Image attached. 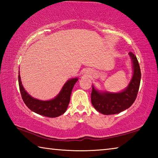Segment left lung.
<instances>
[{"mask_svg":"<svg viewBox=\"0 0 158 158\" xmlns=\"http://www.w3.org/2000/svg\"><path fill=\"white\" fill-rule=\"evenodd\" d=\"M133 63L134 73L129 85L118 93H99L92 87L91 102L98 111L105 115L118 114L131 106L137 98L141 81V69L137 57L129 53Z\"/></svg>","mask_w":158,"mask_h":158,"instance_id":"8db88e82","label":"left lung"}]
</instances>
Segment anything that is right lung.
Returning a JSON list of instances; mask_svg holds the SVG:
<instances>
[{
    "instance_id": "obj_1",
    "label": "right lung",
    "mask_w": 158,
    "mask_h": 158,
    "mask_svg": "<svg viewBox=\"0 0 158 158\" xmlns=\"http://www.w3.org/2000/svg\"><path fill=\"white\" fill-rule=\"evenodd\" d=\"M18 79L21 98L26 105L35 113L49 118L58 117L65 113L70 100L72 90L74 84L78 81L77 78L69 80L63 85L57 97L52 100L42 101L32 98L28 94L21 84L20 74H19Z\"/></svg>"
}]
</instances>
